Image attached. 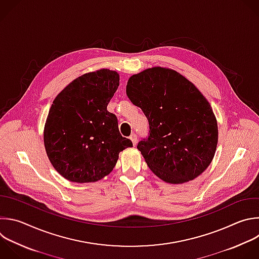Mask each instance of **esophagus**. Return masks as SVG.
Here are the masks:
<instances>
[{
  "label": "esophagus",
  "mask_w": 259,
  "mask_h": 259,
  "mask_svg": "<svg viewBox=\"0 0 259 259\" xmlns=\"http://www.w3.org/2000/svg\"><path fill=\"white\" fill-rule=\"evenodd\" d=\"M130 139H131V141H132V143H133V145L135 146L136 144H137V135L136 134H131V136H130Z\"/></svg>",
  "instance_id": "34e87169"
}]
</instances>
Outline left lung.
Masks as SVG:
<instances>
[{
	"instance_id": "obj_1",
	"label": "left lung",
	"mask_w": 259,
	"mask_h": 259,
	"mask_svg": "<svg viewBox=\"0 0 259 259\" xmlns=\"http://www.w3.org/2000/svg\"><path fill=\"white\" fill-rule=\"evenodd\" d=\"M126 94L149 123L137 148L159 179L182 184L201 175L218 144V123L208 101L175 70L152 67L132 75Z\"/></svg>"
}]
</instances>
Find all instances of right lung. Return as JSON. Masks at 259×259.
<instances>
[{
    "label": "right lung",
    "instance_id": "obj_1",
    "mask_svg": "<svg viewBox=\"0 0 259 259\" xmlns=\"http://www.w3.org/2000/svg\"><path fill=\"white\" fill-rule=\"evenodd\" d=\"M119 82L118 72L101 69L74 79L54 100L44 142L51 163L65 179L97 182L113 170L119 153L133 145L107 110Z\"/></svg>",
    "mask_w": 259,
    "mask_h": 259
}]
</instances>
